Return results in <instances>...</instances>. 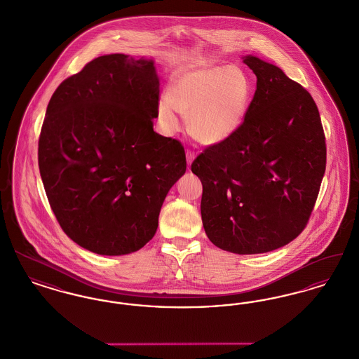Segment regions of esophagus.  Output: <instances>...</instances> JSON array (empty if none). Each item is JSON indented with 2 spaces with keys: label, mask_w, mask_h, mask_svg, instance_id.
<instances>
[{
  "label": "esophagus",
  "mask_w": 359,
  "mask_h": 359,
  "mask_svg": "<svg viewBox=\"0 0 359 359\" xmlns=\"http://www.w3.org/2000/svg\"><path fill=\"white\" fill-rule=\"evenodd\" d=\"M186 157H187L188 165H191V164H192V161H194V158H195V152H192V151H187V152H186Z\"/></svg>",
  "instance_id": "34e87169"
}]
</instances>
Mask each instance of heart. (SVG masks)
<instances>
[{
  "instance_id": "heart-1",
  "label": "heart",
  "mask_w": 359,
  "mask_h": 359,
  "mask_svg": "<svg viewBox=\"0 0 359 359\" xmlns=\"http://www.w3.org/2000/svg\"><path fill=\"white\" fill-rule=\"evenodd\" d=\"M252 100V82L237 66H212L180 74L172 81L168 98L157 103V121L167 135L179 128L177 111L188 117L196 141L215 145L237 133Z\"/></svg>"
}]
</instances>
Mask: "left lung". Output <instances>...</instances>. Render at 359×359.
I'll use <instances>...</instances> for the list:
<instances>
[{"mask_svg":"<svg viewBox=\"0 0 359 359\" xmlns=\"http://www.w3.org/2000/svg\"><path fill=\"white\" fill-rule=\"evenodd\" d=\"M255 97L237 133L207 147L192 165L202 182L208 239L237 255L276 250L307 226L325 171V137L311 94L256 56Z\"/></svg>","mask_w":359,"mask_h":359,"instance_id":"obj_1","label":"left lung"}]
</instances>
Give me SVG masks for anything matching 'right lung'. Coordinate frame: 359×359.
Masks as SVG:
<instances>
[{
	"label": "right lung",
	"instance_id": "right-lung-1",
	"mask_svg": "<svg viewBox=\"0 0 359 359\" xmlns=\"http://www.w3.org/2000/svg\"><path fill=\"white\" fill-rule=\"evenodd\" d=\"M160 81L152 59L100 56L52 94L39 138V170L52 211L75 243L102 256L154 238L183 145L157 135Z\"/></svg>",
	"mask_w": 359,
	"mask_h": 359
}]
</instances>
